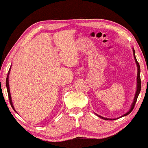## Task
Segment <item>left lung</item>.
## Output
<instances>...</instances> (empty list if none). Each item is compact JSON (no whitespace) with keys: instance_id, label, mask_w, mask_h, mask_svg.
I'll return each mask as SVG.
<instances>
[{"instance_id":"1","label":"left lung","mask_w":148,"mask_h":148,"mask_svg":"<svg viewBox=\"0 0 148 148\" xmlns=\"http://www.w3.org/2000/svg\"><path fill=\"white\" fill-rule=\"evenodd\" d=\"M133 54H134V59H135V61H136V63L137 64V67H138V74H137V89H136V94H135V97H134V101H133V103H132V106L131 109H130L129 111L127 112L124 115H123L121 117H123L125 116H127V115H129L131 112L132 111V110L134 109V106H135V104H136V101H137V99H138V97L139 93L140 92V90H141V79H140V65L138 62L137 61L136 58V56H135V51L134 49H133ZM97 116H99V117H101L102 119H105V120H115V119H108V118H106V117H102L101 116H99V115H97ZM120 118V117H119Z\"/></svg>"}]
</instances>
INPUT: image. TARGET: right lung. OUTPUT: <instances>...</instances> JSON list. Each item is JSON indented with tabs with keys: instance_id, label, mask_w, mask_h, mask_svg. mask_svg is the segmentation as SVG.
<instances>
[{
	"instance_id": "1",
	"label": "right lung",
	"mask_w": 148,
	"mask_h": 148,
	"mask_svg": "<svg viewBox=\"0 0 148 148\" xmlns=\"http://www.w3.org/2000/svg\"><path fill=\"white\" fill-rule=\"evenodd\" d=\"M10 69L11 67L9 69V71H8V75H7V77H6V88H7V91H8V99H9V101H10V103L11 104V106L12 108L14 109V110L15 112H16V110H15L14 106H13V104H12V99H11V95H10V88H9V82H8V75L10 73Z\"/></svg>"
}]
</instances>
